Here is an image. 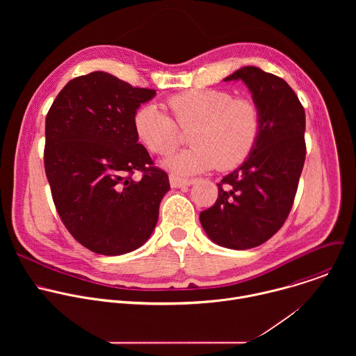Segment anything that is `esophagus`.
<instances>
[{
  "mask_svg": "<svg viewBox=\"0 0 356 356\" xmlns=\"http://www.w3.org/2000/svg\"><path fill=\"white\" fill-rule=\"evenodd\" d=\"M169 181H170V186L173 188H181V187H187V186L193 184V180L183 179V177H179V176H175V175L169 176Z\"/></svg>",
  "mask_w": 356,
  "mask_h": 356,
  "instance_id": "1",
  "label": "esophagus"
}]
</instances>
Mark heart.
<instances>
[{"instance_id":"heart-1","label":"heart","mask_w":356,"mask_h":356,"mask_svg":"<svg viewBox=\"0 0 356 356\" xmlns=\"http://www.w3.org/2000/svg\"><path fill=\"white\" fill-rule=\"evenodd\" d=\"M172 117L154 103L140 106L134 115L139 140L154 154L165 155L180 142V129H193V145L168 156L163 166L179 176H190L218 166L232 169L255 147L261 134V111L249 98H234L220 88L190 90L172 95Z\"/></svg>"}]
</instances>
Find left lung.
I'll return each instance as SVG.
<instances>
[{
    "label": "left lung",
    "mask_w": 356,
    "mask_h": 356,
    "mask_svg": "<svg viewBox=\"0 0 356 356\" xmlns=\"http://www.w3.org/2000/svg\"><path fill=\"white\" fill-rule=\"evenodd\" d=\"M241 80L261 111V134L245 162L218 183L216 204L200 213L209 238L229 249H250L284 224L306 159V113L280 77L245 66L224 81Z\"/></svg>",
    "instance_id": "8db88e82"
}]
</instances>
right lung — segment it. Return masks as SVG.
<instances>
[{
    "instance_id": "right-lung-1",
    "label": "right lung",
    "mask_w": 356,
    "mask_h": 356,
    "mask_svg": "<svg viewBox=\"0 0 356 356\" xmlns=\"http://www.w3.org/2000/svg\"><path fill=\"white\" fill-rule=\"evenodd\" d=\"M155 95L92 72L70 80L46 115L44 172L56 210L73 238L99 255L142 246L170 190L134 128L136 110Z\"/></svg>"
}]
</instances>
